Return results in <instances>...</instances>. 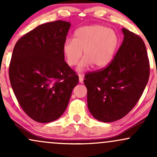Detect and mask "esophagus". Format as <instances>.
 I'll list each match as a JSON object with an SVG mask.
<instances>
[{
    "mask_svg": "<svg viewBox=\"0 0 157 157\" xmlns=\"http://www.w3.org/2000/svg\"><path fill=\"white\" fill-rule=\"evenodd\" d=\"M79 82H80V83H82V82H83V76L81 75H79Z\"/></svg>",
    "mask_w": 157,
    "mask_h": 157,
    "instance_id": "1",
    "label": "esophagus"
}]
</instances>
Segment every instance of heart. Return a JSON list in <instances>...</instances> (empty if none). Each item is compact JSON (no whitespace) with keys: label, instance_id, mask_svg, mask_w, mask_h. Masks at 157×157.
<instances>
[{"label":"heart","instance_id":"heart-1","mask_svg":"<svg viewBox=\"0 0 157 157\" xmlns=\"http://www.w3.org/2000/svg\"><path fill=\"white\" fill-rule=\"evenodd\" d=\"M120 44L117 34L102 25H91L77 29L73 40H67L63 46V53L66 63L70 67L79 65L81 71L93 65L101 68L113 60Z\"/></svg>","mask_w":157,"mask_h":157}]
</instances>
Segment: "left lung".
I'll return each mask as SVG.
<instances>
[{
    "instance_id": "obj_1",
    "label": "left lung",
    "mask_w": 157,
    "mask_h": 157,
    "mask_svg": "<svg viewBox=\"0 0 157 157\" xmlns=\"http://www.w3.org/2000/svg\"><path fill=\"white\" fill-rule=\"evenodd\" d=\"M122 44L105 68L85 75L89 111L111 122L128 114L141 97L150 75L146 47L140 36L122 29Z\"/></svg>"
}]
</instances>
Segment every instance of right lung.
Returning a JSON list of instances; mask_svg holds the SVG:
<instances>
[{"label": "right lung", "mask_w": 157, "mask_h": 157, "mask_svg": "<svg viewBox=\"0 0 157 157\" xmlns=\"http://www.w3.org/2000/svg\"><path fill=\"white\" fill-rule=\"evenodd\" d=\"M70 23L40 25L16 43L9 67L14 93L24 112L46 123L60 117L79 77L64 60Z\"/></svg>", "instance_id": "add662e5"}]
</instances>
